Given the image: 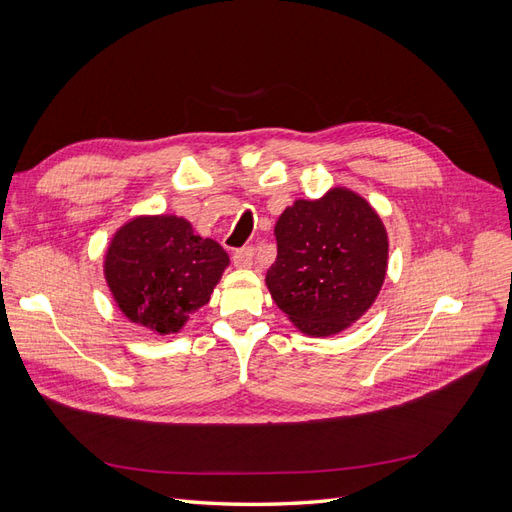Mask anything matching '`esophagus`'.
I'll return each mask as SVG.
<instances>
[{
    "instance_id": "esophagus-1",
    "label": "esophagus",
    "mask_w": 512,
    "mask_h": 512,
    "mask_svg": "<svg viewBox=\"0 0 512 512\" xmlns=\"http://www.w3.org/2000/svg\"><path fill=\"white\" fill-rule=\"evenodd\" d=\"M232 262H235L237 269H250L254 262V250L252 247H241V250L232 254Z\"/></svg>"
}]
</instances>
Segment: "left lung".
Returning a JSON list of instances; mask_svg holds the SVG:
<instances>
[{"label":"left lung","instance_id":"obj_1","mask_svg":"<svg viewBox=\"0 0 512 512\" xmlns=\"http://www.w3.org/2000/svg\"><path fill=\"white\" fill-rule=\"evenodd\" d=\"M275 241L277 258L265 282L301 333H342L378 299L389 235L361 194L331 188L316 200H294L275 222Z\"/></svg>","mask_w":512,"mask_h":512}]
</instances>
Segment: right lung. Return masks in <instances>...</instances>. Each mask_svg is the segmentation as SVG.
I'll return each instance as SVG.
<instances>
[{"mask_svg": "<svg viewBox=\"0 0 512 512\" xmlns=\"http://www.w3.org/2000/svg\"><path fill=\"white\" fill-rule=\"evenodd\" d=\"M228 254L179 215H138L108 243L104 280L121 314L156 335L179 333L209 303Z\"/></svg>", "mask_w": 512, "mask_h": 512, "instance_id": "obj_1", "label": "right lung"}]
</instances>
